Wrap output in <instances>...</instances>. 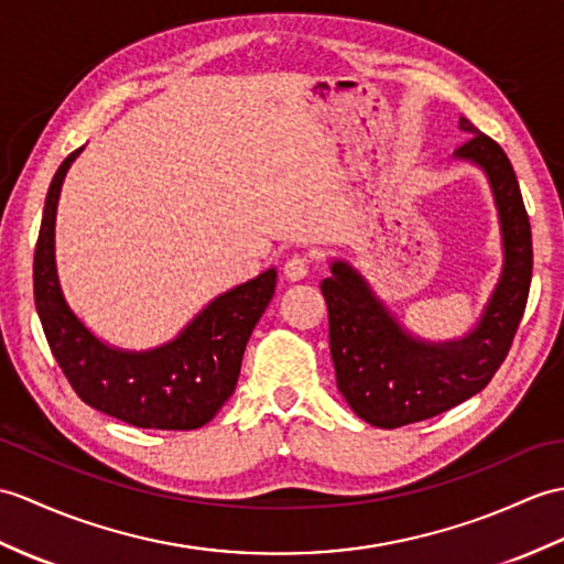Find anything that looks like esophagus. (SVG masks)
Here are the masks:
<instances>
[{"label":"esophagus","instance_id":"esophagus-1","mask_svg":"<svg viewBox=\"0 0 564 564\" xmlns=\"http://www.w3.org/2000/svg\"><path fill=\"white\" fill-rule=\"evenodd\" d=\"M310 273V259L303 254H293L283 264V276L288 281H303Z\"/></svg>","mask_w":564,"mask_h":564}]
</instances>
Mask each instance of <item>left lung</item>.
Segmentation results:
<instances>
[{"label":"left lung","mask_w":564,"mask_h":564,"mask_svg":"<svg viewBox=\"0 0 564 564\" xmlns=\"http://www.w3.org/2000/svg\"><path fill=\"white\" fill-rule=\"evenodd\" d=\"M468 134L454 161L480 167L502 232V271L474 329L449 341L411 334L346 259H332L322 281L329 307L336 387L358 417L375 427H401L449 411L478 394L507 358L527 307L533 247L521 189L500 143L459 117Z\"/></svg>","instance_id":"obj_1"}]
</instances>
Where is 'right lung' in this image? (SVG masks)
I'll use <instances>...</instances> for the list:
<instances>
[{"instance_id": "obj_1", "label": "right lung", "mask_w": 564, "mask_h": 564, "mask_svg": "<svg viewBox=\"0 0 564 564\" xmlns=\"http://www.w3.org/2000/svg\"><path fill=\"white\" fill-rule=\"evenodd\" d=\"M82 151L69 153L50 182L33 257L35 307L52 356L90 409L137 427H202L238 384L245 346L276 291V269L214 297L163 346L127 350L105 344L69 307L55 261L59 192Z\"/></svg>"}]
</instances>
